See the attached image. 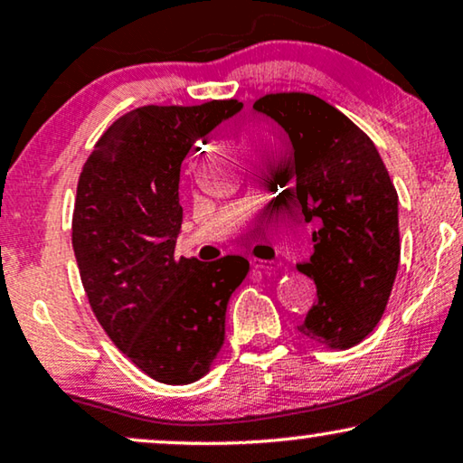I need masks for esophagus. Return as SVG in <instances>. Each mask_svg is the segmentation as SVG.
<instances>
[{"label": "esophagus", "mask_w": 463, "mask_h": 463, "mask_svg": "<svg viewBox=\"0 0 463 463\" xmlns=\"http://www.w3.org/2000/svg\"><path fill=\"white\" fill-rule=\"evenodd\" d=\"M251 266H253V269L262 270V272H275V270L281 269V262H277V260H258V258H253L251 260Z\"/></svg>", "instance_id": "obj_1"}]
</instances>
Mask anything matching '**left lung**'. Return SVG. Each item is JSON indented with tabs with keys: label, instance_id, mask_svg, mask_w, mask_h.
<instances>
[{
	"label": "left lung",
	"instance_id": "obj_1",
	"mask_svg": "<svg viewBox=\"0 0 463 463\" xmlns=\"http://www.w3.org/2000/svg\"><path fill=\"white\" fill-rule=\"evenodd\" d=\"M253 109L289 136L291 199L315 226V251L298 270L317 302L298 331L325 348L364 340L386 310L401 260L399 194L361 128L318 96L266 94Z\"/></svg>",
	"mask_w": 463,
	"mask_h": 463
}]
</instances>
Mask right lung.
<instances>
[{"mask_svg": "<svg viewBox=\"0 0 463 463\" xmlns=\"http://www.w3.org/2000/svg\"><path fill=\"white\" fill-rule=\"evenodd\" d=\"M237 100L140 107L96 142L77 184L73 250L83 289L115 346L153 380L191 383L224 344L226 306L250 262L175 258L182 161L237 115Z\"/></svg>", "mask_w": 463, "mask_h": 463, "instance_id": "add662e5", "label": "right lung"}]
</instances>
